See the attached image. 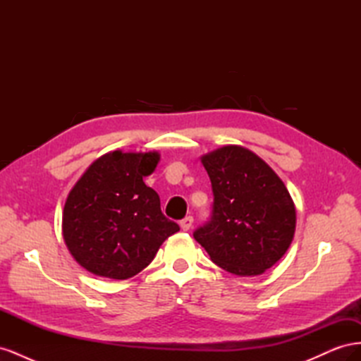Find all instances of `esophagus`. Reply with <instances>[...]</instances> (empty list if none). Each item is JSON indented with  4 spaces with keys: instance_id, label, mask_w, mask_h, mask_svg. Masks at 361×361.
<instances>
[{
    "instance_id": "esophagus-1",
    "label": "esophagus",
    "mask_w": 361,
    "mask_h": 361,
    "mask_svg": "<svg viewBox=\"0 0 361 361\" xmlns=\"http://www.w3.org/2000/svg\"><path fill=\"white\" fill-rule=\"evenodd\" d=\"M192 223H194V218L192 216H185L183 220L179 223V226H180V228L183 232H187V231H190V228L192 227Z\"/></svg>"
}]
</instances>
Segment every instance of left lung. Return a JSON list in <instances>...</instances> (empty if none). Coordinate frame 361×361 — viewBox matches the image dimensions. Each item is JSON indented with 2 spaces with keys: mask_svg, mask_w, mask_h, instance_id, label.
Listing matches in <instances>:
<instances>
[{
  "mask_svg": "<svg viewBox=\"0 0 361 361\" xmlns=\"http://www.w3.org/2000/svg\"><path fill=\"white\" fill-rule=\"evenodd\" d=\"M200 159L212 183L214 209L194 239L227 272L264 274L286 253L297 226L286 185L243 146H223Z\"/></svg>",
  "mask_w": 361,
  "mask_h": 361,
  "instance_id": "left-lung-1",
  "label": "left lung"
}]
</instances>
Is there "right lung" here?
Here are the masks:
<instances>
[{"mask_svg": "<svg viewBox=\"0 0 361 361\" xmlns=\"http://www.w3.org/2000/svg\"><path fill=\"white\" fill-rule=\"evenodd\" d=\"M158 162L155 150L108 152L73 185L61 231L69 253L84 269L114 280L134 277L179 231L161 212L157 191L143 180Z\"/></svg>", "mask_w": 361, "mask_h": 361, "instance_id": "obj_1", "label": "right lung"}]
</instances>
